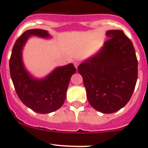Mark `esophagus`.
Masks as SVG:
<instances>
[{
  "label": "esophagus",
  "mask_w": 148,
  "mask_h": 148,
  "mask_svg": "<svg viewBox=\"0 0 148 148\" xmlns=\"http://www.w3.org/2000/svg\"><path fill=\"white\" fill-rule=\"evenodd\" d=\"M74 65H75V68H76L77 70H78V65H79V63L77 62V61H75V62L74 63Z\"/></svg>",
  "instance_id": "esophagus-1"
}]
</instances>
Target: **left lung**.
<instances>
[{"instance_id":"8db88e82","label":"left lung","mask_w":148,"mask_h":148,"mask_svg":"<svg viewBox=\"0 0 148 148\" xmlns=\"http://www.w3.org/2000/svg\"><path fill=\"white\" fill-rule=\"evenodd\" d=\"M109 40L78 66L89 103L103 113L124 108L131 98L138 77V61L131 40L121 30H108Z\"/></svg>"}]
</instances>
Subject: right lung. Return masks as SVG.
<instances>
[{"mask_svg": "<svg viewBox=\"0 0 148 148\" xmlns=\"http://www.w3.org/2000/svg\"><path fill=\"white\" fill-rule=\"evenodd\" d=\"M49 39L47 30H27L15 41L10 60V70L15 91L22 102L38 113H49L59 109L66 96L70 78L76 72L73 64L57 66L47 75L38 78L27 70L23 61V49L32 37Z\"/></svg>", "mask_w": 148, "mask_h": 148, "instance_id": "1", "label": "right lung"}]
</instances>
